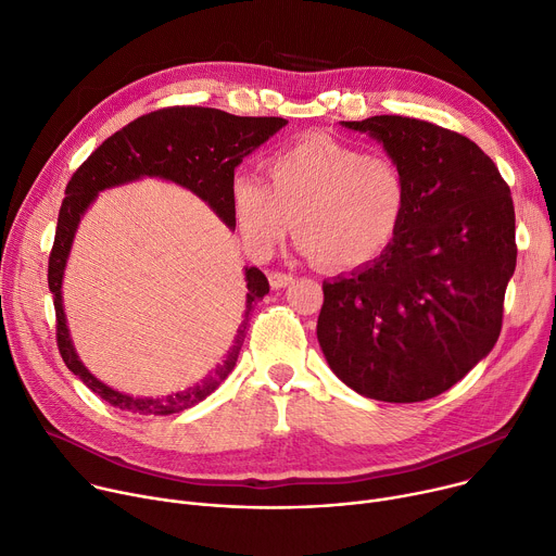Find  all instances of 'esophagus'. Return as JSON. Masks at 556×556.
I'll list each match as a JSON object with an SVG mask.
<instances>
[{"label":"esophagus","instance_id":"esophagus-1","mask_svg":"<svg viewBox=\"0 0 556 556\" xmlns=\"http://www.w3.org/2000/svg\"><path fill=\"white\" fill-rule=\"evenodd\" d=\"M268 281H270V286H273L275 290H279V288H286V286H290V283L294 281V277H292V275H288V273H279V270H273V273H268Z\"/></svg>","mask_w":556,"mask_h":556}]
</instances>
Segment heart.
Instances as JSON below:
<instances>
[{
    "label": "heart",
    "instance_id": "1",
    "mask_svg": "<svg viewBox=\"0 0 556 556\" xmlns=\"http://www.w3.org/2000/svg\"><path fill=\"white\" fill-rule=\"evenodd\" d=\"M268 177L241 170L230 179L235 226L255 252H268L296 219L299 245L317 264L362 270L396 243L410 213L406 168L330 135L281 148Z\"/></svg>",
    "mask_w": 556,
    "mask_h": 556
}]
</instances>
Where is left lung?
I'll use <instances>...</instances> for the list:
<instances>
[{"instance_id": "obj_1", "label": "left lung", "mask_w": 556, "mask_h": 556, "mask_svg": "<svg viewBox=\"0 0 556 556\" xmlns=\"http://www.w3.org/2000/svg\"><path fill=\"white\" fill-rule=\"evenodd\" d=\"M368 132L408 173L410 213L368 268L324 281L317 339L332 372L364 396L432 399L494 348L517 266L510 186L468 137L377 115Z\"/></svg>"}]
</instances>
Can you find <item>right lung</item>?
Masks as SVG:
<instances>
[{
    "mask_svg": "<svg viewBox=\"0 0 556 556\" xmlns=\"http://www.w3.org/2000/svg\"><path fill=\"white\" fill-rule=\"evenodd\" d=\"M286 124L288 122L283 117H237L204 106H170L141 115L111 135L73 173L60 208L53 250L48 257V288L53 292L58 348L64 364L111 406L135 415H173L204 401L235 368L250 319L248 315L255 311L257 301L268 294L270 286L260 268H245V319L235 334V345L230 348L226 362L204 381L162 399L122 394L86 370L73 348L66 326L62 277L84 211L92 204L99 190L135 181L139 177H162L190 188L197 197L208 201V206L226 222L228 228H235L230 208V179L235 168Z\"/></svg>",
    "mask_w": 556,
    "mask_h": 556,
    "instance_id": "1",
    "label": "right lung"
}]
</instances>
